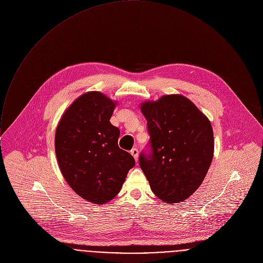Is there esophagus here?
Here are the masks:
<instances>
[{"instance_id": "34e87169", "label": "esophagus", "mask_w": 263, "mask_h": 263, "mask_svg": "<svg viewBox=\"0 0 263 263\" xmlns=\"http://www.w3.org/2000/svg\"><path fill=\"white\" fill-rule=\"evenodd\" d=\"M130 153H131V155L133 156V158L135 159V161L137 162V160H138V149H137V148H132Z\"/></svg>"}]
</instances>
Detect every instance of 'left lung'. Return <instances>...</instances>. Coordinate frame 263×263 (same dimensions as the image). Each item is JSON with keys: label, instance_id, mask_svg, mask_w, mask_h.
Returning a JSON list of instances; mask_svg holds the SVG:
<instances>
[{"label": "left lung", "instance_id": "1", "mask_svg": "<svg viewBox=\"0 0 263 263\" xmlns=\"http://www.w3.org/2000/svg\"><path fill=\"white\" fill-rule=\"evenodd\" d=\"M152 155L139 164L153 193L167 204L183 202L202 184L214 155L213 129L196 104L180 94L140 103Z\"/></svg>", "mask_w": 263, "mask_h": 263}]
</instances>
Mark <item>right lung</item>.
Returning <instances> with one entry per match:
<instances>
[{
  "instance_id": "1",
  "label": "right lung",
  "mask_w": 263,
  "mask_h": 263,
  "mask_svg": "<svg viewBox=\"0 0 263 263\" xmlns=\"http://www.w3.org/2000/svg\"><path fill=\"white\" fill-rule=\"evenodd\" d=\"M117 104L101 92H86L66 108L55 132V154L64 179L93 204L111 201L135 165L133 157L119 147L120 130L109 122Z\"/></svg>"
}]
</instances>
